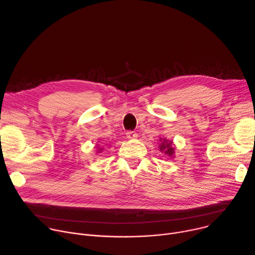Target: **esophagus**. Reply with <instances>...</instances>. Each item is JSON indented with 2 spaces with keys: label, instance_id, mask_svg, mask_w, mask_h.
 Listing matches in <instances>:
<instances>
[{
  "label": "esophagus",
  "instance_id": "obj_1",
  "mask_svg": "<svg viewBox=\"0 0 255 255\" xmlns=\"http://www.w3.org/2000/svg\"><path fill=\"white\" fill-rule=\"evenodd\" d=\"M126 135H127V138H129V139H136V138L138 137V134L134 131H128L126 133Z\"/></svg>",
  "mask_w": 255,
  "mask_h": 255
}]
</instances>
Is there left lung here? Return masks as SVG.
Wrapping results in <instances>:
<instances>
[{"label":"left lung","mask_w":255,"mask_h":255,"mask_svg":"<svg viewBox=\"0 0 255 255\" xmlns=\"http://www.w3.org/2000/svg\"><path fill=\"white\" fill-rule=\"evenodd\" d=\"M173 145L174 143L172 140H168L166 138H159V144H158L159 151L170 157L175 156V147Z\"/></svg>","instance_id":"left-lung-1"}]
</instances>
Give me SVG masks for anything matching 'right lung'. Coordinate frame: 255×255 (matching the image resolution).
<instances>
[{
  "label": "right lung",
  "mask_w": 255,
  "mask_h": 255,
  "mask_svg": "<svg viewBox=\"0 0 255 255\" xmlns=\"http://www.w3.org/2000/svg\"><path fill=\"white\" fill-rule=\"evenodd\" d=\"M103 149H104V148H103V147H101V146H100V144H97V152H98V153L103 152Z\"/></svg>",
  "instance_id": "1"
}]
</instances>
